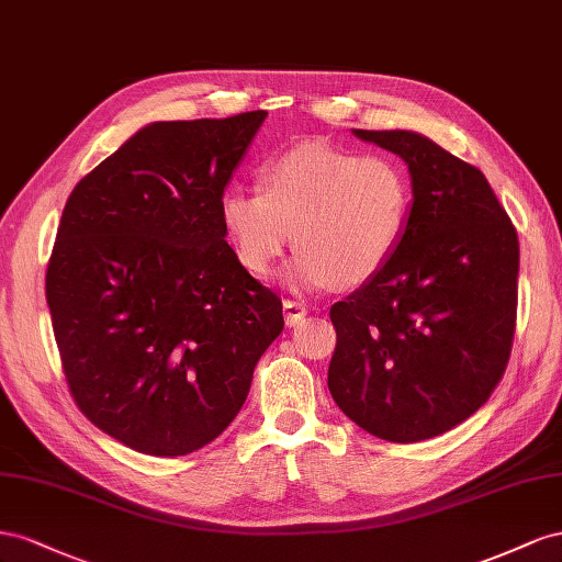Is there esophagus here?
<instances>
[{"label": "esophagus", "instance_id": "1", "mask_svg": "<svg viewBox=\"0 0 562 562\" xmlns=\"http://www.w3.org/2000/svg\"><path fill=\"white\" fill-rule=\"evenodd\" d=\"M282 313H284V325L286 327H294V325H299L303 317L308 315V308L303 306V303H299V301H282Z\"/></svg>", "mask_w": 562, "mask_h": 562}]
</instances>
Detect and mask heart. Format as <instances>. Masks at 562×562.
I'll list each match as a JSON object with an SVG mask.
<instances>
[{
	"mask_svg": "<svg viewBox=\"0 0 562 562\" xmlns=\"http://www.w3.org/2000/svg\"><path fill=\"white\" fill-rule=\"evenodd\" d=\"M409 204V179L397 159L306 143L266 162L261 188L223 192L221 221L239 263L259 278L294 237L299 254L286 282L317 292L334 282H370L403 239Z\"/></svg>",
	"mask_w": 562,
	"mask_h": 562,
	"instance_id": "heart-1",
	"label": "heart"
}]
</instances>
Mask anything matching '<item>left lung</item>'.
I'll return each mask as SVG.
<instances>
[{
	"label": "left lung",
	"mask_w": 562,
	"mask_h": 562,
	"mask_svg": "<svg viewBox=\"0 0 562 562\" xmlns=\"http://www.w3.org/2000/svg\"><path fill=\"white\" fill-rule=\"evenodd\" d=\"M409 169L403 239L334 303L327 386L367 432L419 442L467 422L499 383L516 327L518 235L485 173L405 130H352Z\"/></svg>",
	"instance_id": "obj_1"
}]
</instances>
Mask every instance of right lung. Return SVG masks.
<instances>
[{
    "label": "right lung",
    "instance_id": "1",
    "mask_svg": "<svg viewBox=\"0 0 562 562\" xmlns=\"http://www.w3.org/2000/svg\"><path fill=\"white\" fill-rule=\"evenodd\" d=\"M266 117L150 122L63 210L46 268L63 370L87 419L140 454L183 457L218 438L284 327L221 221Z\"/></svg>",
    "mask_w": 562,
    "mask_h": 562
}]
</instances>
